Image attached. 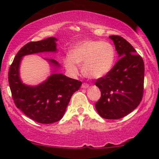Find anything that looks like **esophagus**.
<instances>
[{"label": "esophagus", "instance_id": "obj_1", "mask_svg": "<svg viewBox=\"0 0 159 159\" xmlns=\"http://www.w3.org/2000/svg\"><path fill=\"white\" fill-rule=\"evenodd\" d=\"M89 87V85L87 84H86V83H84L83 84L81 85V88L82 89H87Z\"/></svg>", "mask_w": 159, "mask_h": 159}]
</instances>
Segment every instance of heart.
I'll return each mask as SVG.
<instances>
[{
	"mask_svg": "<svg viewBox=\"0 0 159 159\" xmlns=\"http://www.w3.org/2000/svg\"><path fill=\"white\" fill-rule=\"evenodd\" d=\"M115 58V48L109 42L84 40L71 50L69 56L63 60V64L72 76L78 75V65H82V72L85 76L98 79L112 70Z\"/></svg>",
	"mask_w": 159,
	"mask_h": 159,
	"instance_id": "heart-1",
	"label": "heart"
}]
</instances>
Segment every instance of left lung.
<instances>
[{
    "label": "left lung",
    "mask_w": 159,
    "mask_h": 159,
    "mask_svg": "<svg viewBox=\"0 0 159 159\" xmlns=\"http://www.w3.org/2000/svg\"><path fill=\"white\" fill-rule=\"evenodd\" d=\"M120 60L96 86L101 98L95 105L98 114L107 120H118L130 114L143 97L144 63L129 42L119 36H110Z\"/></svg>",
    "instance_id": "8db88e82"
}]
</instances>
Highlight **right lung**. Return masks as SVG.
Returning <instances> with one entry per match:
<instances>
[{
  "mask_svg": "<svg viewBox=\"0 0 159 159\" xmlns=\"http://www.w3.org/2000/svg\"><path fill=\"white\" fill-rule=\"evenodd\" d=\"M57 38L49 37L27 43L17 53L9 71V84L16 106L39 123L50 124L61 120L71 97L82 84L65 75L57 73L61 67L60 63L55 60L45 58L53 67L51 75L38 85L23 83L19 72L23 57L37 53H57Z\"/></svg>",
  "mask_w": 159,
  "mask_h": 159,
  "instance_id": "1",
  "label": "right lung"
}]
</instances>
